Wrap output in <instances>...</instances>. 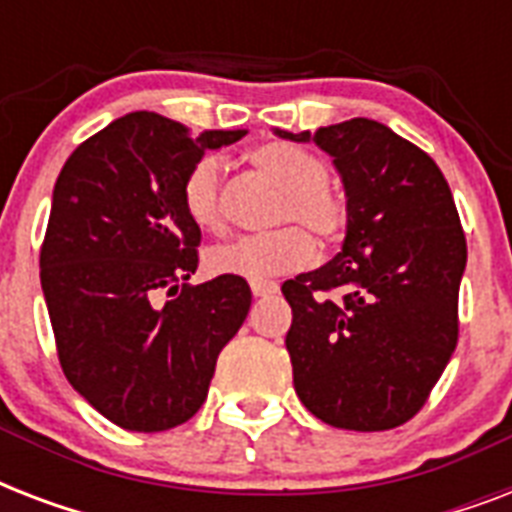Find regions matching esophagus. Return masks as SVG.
<instances>
[{
  "label": "esophagus",
  "instance_id": "1",
  "mask_svg": "<svg viewBox=\"0 0 512 512\" xmlns=\"http://www.w3.org/2000/svg\"><path fill=\"white\" fill-rule=\"evenodd\" d=\"M249 289H252V295L255 297H268L279 292V284H276V281H252Z\"/></svg>",
  "mask_w": 512,
  "mask_h": 512
}]
</instances>
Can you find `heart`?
<instances>
[{
  "instance_id": "1",
  "label": "heart",
  "mask_w": 512,
  "mask_h": 512,
  "mask_svg": "<svg viewBox=\"0 0 512 512\" xmlns=\"http://www.w3.org/2000/svg\"><path fill=\"white\" fill-rule=\"evenodd\" d=\"M249 162L284 191L271 215V223L281 228L215 244L207 249L204 265L215 276L265 281L297 271L311 260L313 244L307 236L309 232L321 247L335 244L348 225V204L327 185V164L303 148L289 143H263L249 154ZM220 185L223 164L217 156H201L183 180L185 215L204 231H220L225 225ZM284 222H295L301 228L284 226ZM303 227L309 231L307 234Z\"/></svg>"
}]
</instances>
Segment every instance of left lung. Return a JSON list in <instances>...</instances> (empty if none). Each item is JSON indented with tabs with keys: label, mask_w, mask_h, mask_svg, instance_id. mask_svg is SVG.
I'll return each mask as SVG.
<instances>
[{
	"label": "left lung",
	"mask_w": 512,
	"mask_h": 512,
	"mask_svg": "<svg viewBox=\"0 0 512 512\" xmlns=\"http://www.w3.org/2000/svg\"><path fill=\"white\" fill-rule=\"evenodd\" d=\"M276 135L327 151L348 196L342 252L281 287L297 396L335 428H398L425 406L460 335L468 244L449 183L372 119Z\"/></svg>",
	"instance_id": "8db88e82"
}]
</instances>
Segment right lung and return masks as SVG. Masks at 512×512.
Segmentation results:
<instances>
[{
    "label": "right lung",
    "mask_w": 512,
    "mask_h": 512,
    "mask_svg": "<svg viewBox=\"0 0 512 512\" xmlns=\"http://www.w3.org/2000/svg\"><path fill=\"white\" fill-rule=\"evenodd\" d=\"M244 135H196L135 111L84 140L60 170L39 252L42 292L66 380L119 428L159 433L191 420L247 319L244 279L188 284L201 231L183 209L188 170Z\"/></svg>",
    "instance_id": "add662e5"
}]
</instances>
